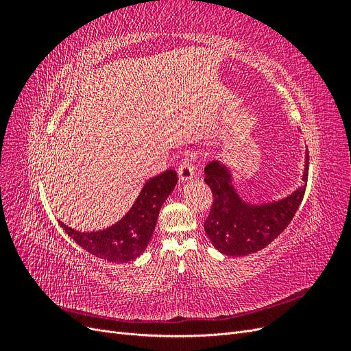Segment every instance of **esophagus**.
<instances>
[{"label": "esophagus", "mask_w": 351, "mask_h": 351, "mask_svg": "<svg viewBox=\"0 0 351 351\" xmlns=\"http://www.w3.org/2000/svg\"><path fill=\"white\" fill-rule=\"evenodd\" d=\"M177 173H178L180 182H182V183L192 180L193 178V164H192V161H189V159H183V161L180 162V165L177 168Z\"/></svg>", "instance_id": "esophagus-1"}]
</instances>
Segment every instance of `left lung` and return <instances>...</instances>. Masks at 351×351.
Returning a JSON list of instances; mask_svg holds the SVG:
<instances>
[{
	"label": "left lung",
	"instance_id": "8db88e82",
	"mask_svg": "<svg viewBox=\"0 0 351 351\" xmlns=\"http://www.w3.org/2000/svg\"><path fill=\"white\" fill-rule=\"evenodd\" d=\"M309 152L304 155L302 186L278 200L254 204L237 192L231 168L212 161L205 167V183L214 202L205 221V232L214 247L227 256H247L267 247L290 224L306 192Z\"/></svg>",
	"mask_w": 351,
	"mask_h": 351
}]
</instances>
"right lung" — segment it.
I'll list each match as a JSON object with an SVG mask.
<instances>
[{
  "instance_id": "1",
  "label": "right lung",
  "mask_w": 351,
  "mask_h": 351,
  "mask_svg": "<svg viewBox=\"0 0 351 351\" xmlns=\"http://www.w3.org/2000/svg\"><path fill=\"white\" fill-rule=\"evenodd\" d=\"M177 184V173L167 169L147 180L129 212L114 226L80 232L58 221L61 228L90 254L108 262H130L139 258L149 244L159 210Z\"/></svg>"
}]
</instances>
